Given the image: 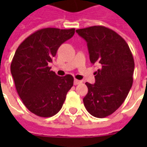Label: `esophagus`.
I'll use <instances>...</instances> for the list:
<instances>
[{
    "instance_id": "esophagus-1",
    "label": "esophagus",
    "mask_w": 147,
    "mask_h": 147,
    "mask_svg": "<svg viewBox=\"0 0 147 147\" xmlns=\"http://www.w3.org/2000/svg\"><path fill=\"white\" fill-rule=\"evenodd\" d=\"M81 82H81V81L77 80V79H75V80H74V85H78V84H80Z\"/></svg>"
}]
</instances>
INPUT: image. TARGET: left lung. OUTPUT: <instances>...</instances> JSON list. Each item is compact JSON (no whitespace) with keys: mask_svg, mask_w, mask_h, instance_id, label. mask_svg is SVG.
<instances>
[{"mask_svg":"<svg viewBox=\"0 0 147 147\" xmlns=\"http://www.w3.org/2000/svg\"><path fill=\"white\" fill-rule=\"evenodd\" d=\"M76 33L87 42L91 62L100 66L94 73V85L85 83L88 91L84 105L92 116L106 117L118 109L132 87V53L121 36L105 26L79 29Z\"/></svg>","mask_w":147,"mask_h":147,"instance_id":"1","label":"left lung"}]
</instances>
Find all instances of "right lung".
Instances as JSON below:
<instances>
[{"label": "right lung", "mask_w": 147, "mask_h": 147, "mask_svg": "<svg viewBox=\"0 0 147 147\" xmlns=\"http://www.w3.org/2000/svg\"><path fill=\"white\" fill-rule=\"evenodd\" d=\"M74 33V28L41 29L25 39L15 52L10 65L15 87L26 108L37 116L57 114L73 85L71 75L58 76L48 64Z\"/></svg>", "instance_id": "1"}]
</instances>
